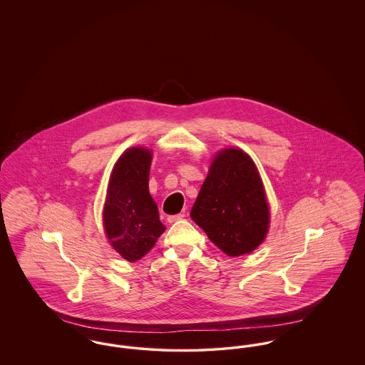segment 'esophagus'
Here are the masks:
<instances>
[{
	"label": "esophagus",
	"instance_id": "obj_1",
	"mask_svg": "<svg viewBox=\"0 0 365 365\" xmlns=\"http://www.w3.org/2000/svg\"><path fill=\"white\" fill-rule=\"evenodd\" d=\"M185 217V213H178V215H173V216H168V222L170 223H175V222H179V220H182Z\"/></svg>",
	"mask_w": 365,
	"mask_h": 365
}]
</instances>
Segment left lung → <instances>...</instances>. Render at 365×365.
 <instances>
[{
	"instance_id": "left-lung-1",
	"label": "left lung",
	"mask_w": 365,
	"mask_h": 365,
	"mask_svg": "<svg viewBox=\"0 0 365 365\" xmlns=\"http://www.w3.org/2000/svg\"><path fill=\"white\" fill-rule=\"evenodd\" d=\"M190 216L228 256L255 250L268 231L269 209L250 157L240 149L220 152L210 165Z\"/></svg>"
}]
</instances>
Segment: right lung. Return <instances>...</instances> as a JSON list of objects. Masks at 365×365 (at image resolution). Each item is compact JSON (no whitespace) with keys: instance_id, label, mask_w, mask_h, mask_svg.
<instances>
[{"instance_id":"obj_1","label":"right lung","mask_w":365,"mask_h":365,"mask_svg":"<svg viewBox=\"0 0 365 365\" xmlns=\"http://www.w3.org/2000/svg\"><path fill=\"white\" fill-rule=\"evenodd\" d=\"M152 153L142 148L124 152L110 175L104 208L105 232L125 260L143 257L165 231L149 194Z\"/></svg>"}]
</instances>
